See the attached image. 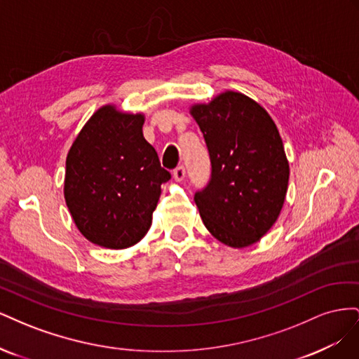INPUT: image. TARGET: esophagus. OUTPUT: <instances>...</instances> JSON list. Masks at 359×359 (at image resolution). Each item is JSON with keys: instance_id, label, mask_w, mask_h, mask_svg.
I'll return each mask as SVG.
<instances>
[{"instance_id": "esophagus-1", "label": "esophagus", "mask_w": 359, "mask_h": 359, "mask_svg": "<svg viewBox=\"0 0 359 359\" xmlns=\"http://www.w3.org/2000/svg\"><path fill=\"white\" fill-rule=\"evenodd\" d=\"M184 177H186V169H184V166H178L175 170H173V178H175V181H182Z\"/></svg>"}]
</instances>
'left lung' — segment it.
Listing matches in <instances>:
<instances>
[{
    "instance_id": "left-lung-1",
    "label": "left lung",
    "mask_w": 359,
    "mask_h": 359,
    "mask_svg": "<svg viewBox=\"0 0 359 359\" xmlns=\"http://www.w3.org/2000/svg\"><path fill=\"white\" fill-rule=\"evenodd\" d=\"M190 114L203 133L211 181L194 194L202 222L220 243L256 244L277 222L289 184L283 140L269 114L238 91H224Z\"/></svg>"
}]
</instances>
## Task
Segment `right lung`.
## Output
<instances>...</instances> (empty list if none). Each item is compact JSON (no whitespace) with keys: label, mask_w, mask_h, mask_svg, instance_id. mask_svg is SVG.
<instances>
[{"label":"right lung","mask_w":359,"mask_h":359,"mask_svg":"<svg viewBox=\"0 0 359 359\" xmlns=\"http://www.w3.org/2000/svg\"><path fill=\"white\" fill-rule=\"evenodd\" d=\"M144 114L97 109L76 136L66 158L64 199L90 243L123 250L147 235L170 173L142 132Z\"/></svg>","instance_id":"add662e5"}]
</instances>
